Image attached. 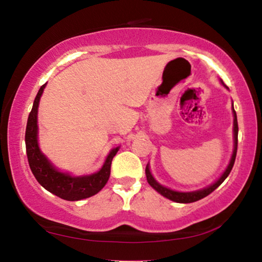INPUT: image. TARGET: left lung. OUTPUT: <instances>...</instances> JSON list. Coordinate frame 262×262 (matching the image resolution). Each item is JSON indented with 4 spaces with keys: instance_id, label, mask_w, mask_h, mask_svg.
<instances>
[{
    "instance_id": "left-lung-1",
    "label": "left lung",
    "mask_w": 262,
    "mask_h": 262,
    "mask_svg": "<svg viewBox=\"0 0 262 262\" xmlns=\"http://www.w3.org/2000/svg\"><path fill=\"white\" fill-rule=\"evenodd\" d=\"M223 85H224V83H223ZM232 111H233V139H235V147H233V153H232L231 160H230L229 166L226 167L224 173H223L222 177L217 181V182H214L210 187L205 188V189H201L198 191H191V193H180V191L171 190V189H169V188L160 186V184L152 177L151 172H149L148 165H147L146 166V177H147V182L149 183V186L155 188V189L158 191V193L162 194L163 196L169 199V200L180 202V204H189V202L201 200V199L207 196V195H210L212 191L217 189V188L221 186L223 182H224V180L226 179V177L229 176V173L231 172L232 166H233V164H235V159H236L237 141H238V124H237V116H236V111H235V109H233V105H232Z\"/></svg>"
}]
</instances>
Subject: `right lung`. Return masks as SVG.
<instances>
[{"label":"right lung","instance_id":"right-lung-1","mask_svg":"<svg viewBox=\"0 0 262 262\" xmlns=\"http://www.w3.org/2000/svg\"><path fill=\"white\" fill-rule=\"evenodd\" d=\"M44 87L45 83L38 91L26 125L25 144L31 171H32L40 186H43L50 193L55 194L56 196L64 199V200L78 201L92 196V195L98 193L99 190H102L103 187L106 184L107 180H109L111 162H113V158L117 153L118 147L111 149L102 169L98 172L92 173V175L72 177L68 173L60 172L58 170H56L47 159V157L39 151L37 141L38 104H39Z\"/></svg>","mask_w":262,"mask_h":262}]
</instances>
